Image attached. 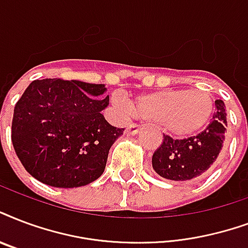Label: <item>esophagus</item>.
Segmentation results:
<instances>
[{
  "label": "esophagus",
  "mask_w": 248,
  "mask_h": 248,
  "mask_svg": "<svg viewBox=\"0 0 248 248\" xmlns=\"http://www.w3.org/2000/svg\"><path fill=\"white\" fill-rule=\"evenodd\" d=\"M139 130H140V124H131L130 126H127V128H126V131H127V134H130V135H135V134H138Z\"/></svg>",
  "instance_id": "1"
}]
</instances>
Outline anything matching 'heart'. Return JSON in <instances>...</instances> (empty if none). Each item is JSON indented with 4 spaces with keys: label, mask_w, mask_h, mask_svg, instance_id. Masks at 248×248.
Here are the masks:
<instances>
[{
    "label": "heart",
    "mask_w": 248,
    "mask_h": 248,
    "mask_svg": "<svg viewBox=\"0 0 248 248\" xmlns=\"http://www.w3.org/2000/svg\"><path fill=\"white\" fill-rule=\"evenodd\" d=\"M130 107L141 120L160 124L174 137L186 138L207 126L215 111V101L209 92L198 88L162 90L138 96Z\"/></svg>",
    "instance_id": "1"
}]
</instances>
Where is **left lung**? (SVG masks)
Masks as SVG:
<instances>
[{
	"label": "left lung",
	"instance_id": "8db88e82",
	"mask_svg": "<svg viewBox=\"0 0 248 248\" xmlns=\"http://www.w3.org/2000/svg\"><path fill=\"white\" fill-rule=\"evenodd\" d=\"M216 111L207 128L195 137L173 139L164 135L154 156L152 166L162 178L190 181L203 175L220 155L226 131V113L222 100H216Z\"/></svg>",
	"mask_w": 248,
	"mask_h": 248
}]
</instances>
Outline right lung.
<instances>
[{
  "instance_id": "1",
  "label": "right lung",
  "mask_w": 248,
  "mask_h": 248,
  "mask_svg": "<svg viewBox=\"0 0 248 248\" xmlns=\"http://www.w3.org/2000/svg\"><path fill=\"white\" fill-rule=\"evenodd\" d=\"M104 84L33 80L15 104L11 141L28 173L53 187H79L99 178L111 144L124 128L101 110L109 104Z\"/></svg>"
}]
</instances>
